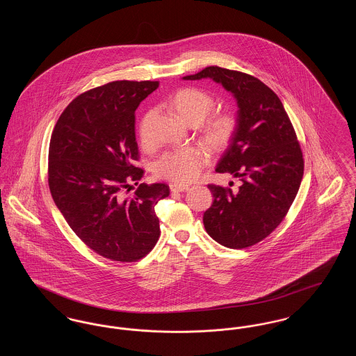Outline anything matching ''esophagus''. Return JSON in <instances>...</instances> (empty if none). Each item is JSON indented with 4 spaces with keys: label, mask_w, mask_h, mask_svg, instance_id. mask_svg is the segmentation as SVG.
<instances>
[{
    "label": "esophagus",
    "mask_w": 356,
    "mask_h": 356,
    "mask_svg": "<svg viewBox=\"0 0 356 356\" xmlns=\"http://www.w3.org/2000/svg\"><path fill=\"white\" fill-rule=\"evenodd\" d=\"M188 188L189 186H186V184H172L170 191L172 192H184V191H188Z\"/></svg>",
    "instance_id": "esophagus-1"
}]
</instances>
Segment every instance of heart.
Returning <instances> with one entry per match:
<instances>
[{
	"instance_id": "b5f03b06",
	"label": "heart",
	"mask_w": 356,
	"mask_h": 356,
	"mask_svg": "<svg viewBox=\"0 0 356 356\" xmlns=\"http://www.w3.org/2000/svg\"><path fill=\"white\" fill-rule=\"evenodd\" d=\"M172 104L183 119L191 122H202L213 109L215 100L205 90L197 88L179 89L173 97ZM152 112H148L138 125L140 140L147 144L151 140L149 121ZM236 129V119L229 112H219L213 115L205 124V137L208 143L215 148L225 147ZM209 161V153L197 145L186 147L165 152L154 163V173L157 177L167 179L175 183H189L195 180L204 167Z\"/></svg>"
}]
</instances>
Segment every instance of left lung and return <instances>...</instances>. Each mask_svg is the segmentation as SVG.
<instances>
[{
	"label": "left lung",
	"instance_id": "1",
	"mask_svg": "<svg viewBox=\"0 0 356 356\" xmlns=\"http://www.w3.org/2000/svg\"><path fill=\"white\" fill-rule=\"evenodd\" d=\"M212 79L236 99L237 125L216 167L241 184L236 191L209 184L213 203L204 212L205 231L227 248H247L283 221L303 179L300 144L277 95L251 74L208 67L184 80Z\"/></svg>",
	"mask_w": 356,
	"mask_h": 356
}]
</instances>
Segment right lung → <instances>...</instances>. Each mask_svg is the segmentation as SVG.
I'll use <instances>...</instances> for the list:
<instances>
[{
    "mask_svg": "<svg viewBox=\"0 0 356 356\" xmlns=\"http://www.w3.org/2000/svg\"><path fill=\"white\" fill-rule=\"evenodd\" d=\"M157 86L159 81L122 80L93 88L69 104L51 134V197L73 232L113 261L143 259L160 236L154 207L170 196V186L143 183L124 196L144 175L134 165L136 109Z\"/></svg>",
    "mask_w": 356,
    "mask_h": 356,
    "instance_id": "add662e5",
    "label": "right lung"
}]
</instances>
